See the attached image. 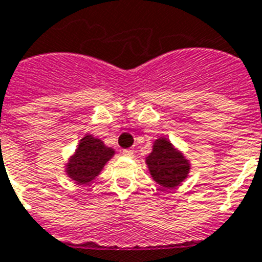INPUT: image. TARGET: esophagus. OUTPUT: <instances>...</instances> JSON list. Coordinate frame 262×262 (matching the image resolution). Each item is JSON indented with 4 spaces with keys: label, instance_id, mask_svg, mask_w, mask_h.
Segmentation results:
<instances>
[{
    "label": "esophagus",
    "instance_id": "obj_1",
    "mask_svg": "<svg viewBox=\"0 0 262 262\" xmlns=\"http://www.w3.org/2000/svg\"><path fill=\"white\" fill-rule=\"evenodd\" d=\"M122 155H125V157H133V151L132 149H123Z\"/></svg>",
    "mask_w": 262,
    "mask_h": 262
}]
</instances>
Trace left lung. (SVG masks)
I'll return each instance as SVG.
<instances>
[{
  "label": "left lung",
  "instance_id": "1",
  "mask_svg": "<svg viewBox=\"0 0 262 262\" xmlns=\"http://www.w3.org/2000/svg\"><path fill=\"white\" fill-rule=\"evenodd\" d=\"M149 174L165 188H176L184 181L191 170V163L166 137L154 141L152 151L145 158Z\"/></svg>",
  "mask_w": 262,
  "mask_h": 262
}]
</instances>
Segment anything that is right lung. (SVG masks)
I'll use <instances>...</instances> for the list:
<instances>
[{
  "label": "right lung",
  "instance_id": "add662e5",
  "mask_svg": "<svg viewBox=\"0 0 262 262\" xmlns=\"http://www.w3.org/2000/svg\"><path fill=\"white\" fill-rule=\"evenodd\" d=\"M114 155L115 151L107 147L101 140L92 135H85L79 140L75 152L66 163V174L77 184H89Z\"/></svg>",
  "mask_w": 262,
  "mask_h": 262
}]
</instances>
